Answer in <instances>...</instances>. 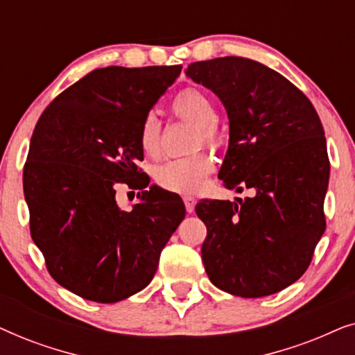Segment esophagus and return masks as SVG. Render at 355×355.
I'll list each match as a JSON object with an SVG mask.
<instances>
[{"label": "esophagus", "mask_w": 355, "mask_h": 355, "mask_svg": "<svg viewBox=\"0 0 355 355\" xmlns=\"http://www.w3.org/2000/svg\"><path fill=\"white\" fill-rule=\"evenodd\" d=\"M196 203H197V200L193 197H191V196L184 197V205H186L187 213H192L193 211V208H196Z\"/></svg>", "instance_id": "esophagus-1"}]
</instances>
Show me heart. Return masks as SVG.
Masks as SVG:
<instances>
[{"label":"heart","instance_id":"heart-1","mask_svg":"<svg viewBox=\"0 0 355 355\" xmlns=\"http://www.w3.org/2000/svg\"><path fill=\"white\" fill-rule=\"evenodd\" d=\"M173 111L179 118L197 124V144L216 145L220 130L216 125V108L213 100L202 90L184 89L173 98ZM142 152L155 158L162 150V123L153 113L144 119L139 132ZM215 169V162L208 153H197L186 158L168 159L155 169V181L159 187L176 193H196L202 191Z\"/></svg>","mask_w":355,"mask_h":355}]
</instances>
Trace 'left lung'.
<instances>
[{
  "instance_id": "8db88e82",
  "label": "left lung",
  "mask_w": 355,
  "mask_h": 355,
  "mask_svg": "<svg viewBox=\"0 0 355 355\" xmlns=\"http://www.w3.org/2000/svg\"><path fill=\"white\" fill-rule=\"evenodd\" d=\"M186 76L226 108L230 145L218 178L254 192L197 203L208 278L239 297L279 293L305 273L327 227L329 159L317 111L279 72L247 58L192 62Z\"/></svg>"
}]
</instances>
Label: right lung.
I'll use <instances>...</instances> for the list:
<instances>
[{
	"label": "right lung",
	"instance_id": "add662e5",
	"mask_svg": "<svg viewBox=\"0 0 355 355\" xmlns=\"http://www.w3.org/2000/svg\"><path fill=\"white\" fill-rule=\"evenodd\" d=\"M182 66L89 72L56 96L33 129L24 166L31 234L62 288L113 304L147 288L159 254L186 216L178 196L148 186L140 125ZM143 191L132 211L115 187Z\"/></svg>",
	"mask_w": 355,
	"mask_h": 355
}]
</instances>
